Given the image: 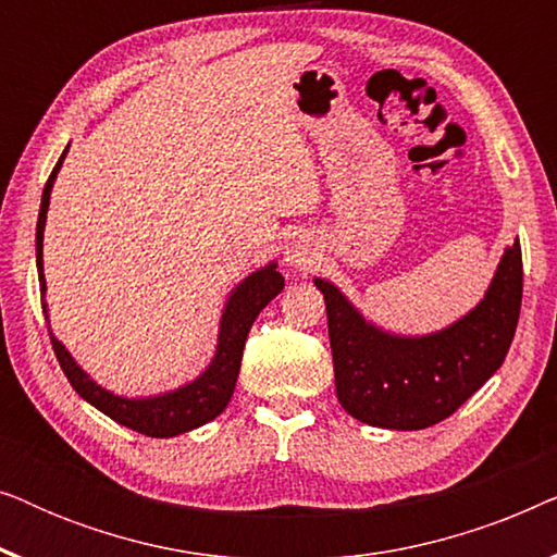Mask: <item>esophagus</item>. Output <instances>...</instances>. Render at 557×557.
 <instances>
[{
	"label": "esophagus",
	"instance_id": "34e87169",
	"mask_svg": "<svg viewBox=\"0 0 557 557\" xmlns=\"http://www.w3.org/2000/svg\"><path fill=\"white\" fill-rule=\"evenodd\" d=\"M314 246H311V240L307 235H294V238H288L286 248H284V258L288 265H296V269H304V265H311L314 263Z\"/></svg>",
	"mask_w": 557,
	"mask_h": 557
}]
</instances>
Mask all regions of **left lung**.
<instances>
[{"label": "left lung", "instance_id": "left-lung-1", "mask_svg": "<svg viewBox=\"0 0 557 557\" xmlns=\"http://www.w3.org/2000/svg\"><path fill=\"white\" fill-rule=\"evenodd\" d=\"M324 294L342 408L357 421L421 431L467 403L505 362L522 304V248L502 256L484 299L446 330L400 337L368 322L330 281Z\"/></svg>", "mask_w": 557, "mask_h": 557}]
</instances>
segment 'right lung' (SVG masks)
Segmentation results:
<instances>
[{"mask_svg": "<svg viewBox=\"0 0 557 557\" xmlns=\"http://www.w3.org/2000/svg\"><path fill=\"white\" fill-rule=\"evenodd\" d=\"M63 157L58 159L55 170H52L50 180L45 182L42 189V202H40V218H37V233H35V246H37V278H40V292H42V311L48 319V304H45V273H42V233H45V220H48V205L52 182H55L60 166H63ZM284 288V276L276 271V263L263 265L261 271L250 273L248 278H243L235 292L227 299L223 309V319H220V334H218V347L215 357L208 364V370L200 377H195L193 383L177 387V391L154 395V398H121L106 391V387L96 385L86 372L78 368V362L73 360L71 352L63 347V342L52 337L50 326V342L55 349V357L63 368L67 383L73 385V391L81 395L83 400H88L90 406L101 410L113 421L126 425L136 433L151 438H170L187 433L193 429H200L202 423L212 421L223 413L227 403L233 398L235 380L240 372L243 360V347H246V337L253 326L256 317L261 314V309L269 304L273 296L281 294ZM50 324V322H48Z\"/></svg>", "mask_w": 557, "mask_h": 557, "instance_id": "obj_1", "label": "right lung"}]
</instances>
